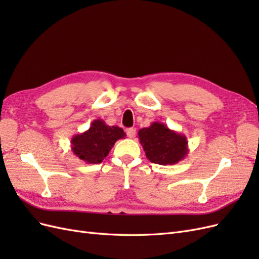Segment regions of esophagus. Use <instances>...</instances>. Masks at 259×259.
<instances>
[{"instance_id":"esophagus-1","label":"esophagus","mask_w":259,"mask_h":259,"mask_svg":"<svg viewBox=\"0 0 259 259\" xmlns=\"http://www.w3.org/2000/svg\"><path fill=\"white\" fill-rule=\"evenodd\" d=\"M126 134H127V136H128L130 138L135 137V135H136V130H135V128H127V130H126Z\"/></svg>"}]
</instances>
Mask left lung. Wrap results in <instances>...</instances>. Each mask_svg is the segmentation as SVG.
Returning <instances> with one entry per match:
<instances>
[{
    "mask_svg": "<svg viewBox=\"0 0 259 259\" xmlns=\"http://www.w3.org/2000/svg\"><path fill=\"white\" fill-rule=\"evenodd\" d=\"M138 138L147 159L160 165H173L189 152L187 137L161 122H153L149 127L139 130Z\"/></svg>",
    "mask_w": 259,
    "mask_h": 259,
    "instance_id": "obj_1",
    "label": "left lung"
}]
</instances>
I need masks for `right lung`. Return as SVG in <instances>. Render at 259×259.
<instances>
[{
    "instance_id": "obj_1",
    "label": "right lung",
    "mask_w": 259,
    "mask_h": 259,
    "mask_svg": "<svg viewBox=\"0 0 259 259\" xmlns=\"http://www.w3.org/2000/svg\"><path fill=\"white\" fill-rule=\"evenodd\" d=\"M126 136L119 126H109L104 120H94L88 131L71 138V151L88 164H98L110 152L116 140Z\"/></svg>"
}]
</instances>
